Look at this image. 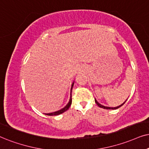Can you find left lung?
I'll list each match as a JSON object with an SVG mask.
<instances>
[{"label": "left lung", "instance_id": "8db88e82", "mask_svg": "<svg viewBox=\"0 0 149 149\" xmlns=\"http://www.w3.org/2000/svg\"><path fill=\"white\" fill-rule=\"evenodd\" d=\"M95 103H96V104H97V106L100 107H101V108H102V109H117L120 108V107H122V105H123L126 102V101H125V102L123 103V104H121V105H120V106H118V107H104V106H103V105L100 104V103L97 102V101L95 99Z\"/></svg>", "mask_w": 149, "mask_h": 149}]
</instances>
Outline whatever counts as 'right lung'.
Listing matches in <instances>:
<instances>
[{"label": "right lung", "instance_id": "1", "mask_svg": "<svg viewBox=\"0 0 149 149\" xmlns=\"http://www.w3.org/2000/svg\"><path fill=\"white\" fill-rule=\"evenodd\" d=\"M73 84H74V82L72 84V86H71V90H72V88L73 86ZM71 102H72V99H71V97H70V100H69V103L67 104V106H66L65 108L61 109V110L58 111H56V112H54V113H45L46 115H47V116H58V115H60L61 113H63L65 111H66L67 110H68L69 107H70L71 104Z\"/></svg>", "mask_w": 149, "mask_h": 149}]
</instances>
